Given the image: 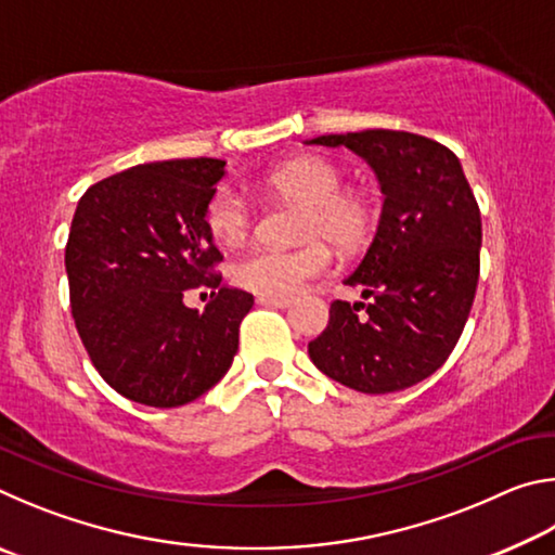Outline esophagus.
<instances>
[{
  "mask_svg": "<svg viewBox=\"0 0 555 555\" xmlns=\"http://www.w3.org/2000/svg\"><path fill=\"white\" fill-rule=\"evenodd\" d=\"M259 306H271V308H288L291 300L288 298H276V296H257Z\"/></svg>",
  "mask_w": 555,
  "mask_h": 555,
  "instance_id": "1",
  "label": "esophagus"
}]
</instances>
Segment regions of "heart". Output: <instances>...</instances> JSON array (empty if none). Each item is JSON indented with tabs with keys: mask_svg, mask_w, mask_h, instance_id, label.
Here are the masks:
<instances>
[{
	"mask_svg": "<svg viewBox=\"0 0 555 555\" xmlns=\"http://www.w3.org/2000/svg\"><path fill=\"white\" fill-rule=\"evenodd\" d=\"M267 183L274 193L304 205L300 237L311 240L294 249H251L234 261L232 276L251 294L288 298L331 267L333 255L326 238L340 249L364 242L374 222V205L360 191H340V166L323 156L291 158L269 173ZM205 222L224 247L244 242L251 228L247 195L234 185H222L208 203Z\"/></svg>",
	"mask_w": 555,
	"mask_h": 555,
	"instance_id": "obj_1",
	"label": "heart"
}]
</instances>
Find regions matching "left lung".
<instances>
[{
  "label": "left lung",
  "mask_w": 555,
  "mask_h": 555,
  "mask_svg": "<svg viewBox=\"0 0 555 555\" xmlns=\"http://www.w3.org/2000/svg\"><path fill=\"white\" fill-rule=\"evenodd\" d=\"M367 162L384 203L367 255L345 279L362 300H335L308 354L362 393L413 387L453 352L480 276L482 220L460 158L411 131L367 129L308 139Z\"/></svg>",
  "instance_id": "obj_1"
}]
</instances>
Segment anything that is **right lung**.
Listing matches in <instances>:
<instances>
[{
	"mask_svg": "<svg viewBox=\"0 0 555 555\" xmlns=\"http://www.w3.org/2000/svg\"><path fill=\"white\" fill-rule=\"evenodd\" d=\"M220 158L139 164L90 185L73 215L65 271L75 327L112 389L173 409L215 387L237 354L255 296L220 288L222 255L205 210L222 181ZM208 287L205 312L188 309Z\"/></svg>",
	"mask_w": 555,
	"mask_h": 555,
	"instance_id": "add662e5",
	"label": "right lung"
}]
</instances>
